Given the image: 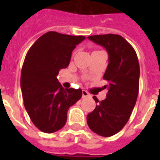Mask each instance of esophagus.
<instances>
[{"instance_id":"esophagus-1","label":"esophagus","mask_w":160,"mask_h":160,"mask_svg":"<svg viewBox=\"0 0 160 160\" xmlns=\"http://www.w3.org/2000/svg\"><path fill=\"white\" fill-rule=\"evenodd\" d=\"M90 94L86 91V90H83L82 91V98H87V97H90Z\"/></svg>"}]
</instances>
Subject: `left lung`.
Returning <instances> with one entry per match:
<instances>
[{
    "label": "left lung",
    "mask_w": 160,
    "mask_h": 160,
    "mask_svg": "<svg viewBox=\"0 0 160 160\" xmlns=\"http://www.w3.org/2000/svg\"><path fill=\"white\" fill-rule=\"evenodd\" d=\"M105 47L109 64L103 79L108 81L106 99L99 101L87 115V124L95 134L109 137L120 131L129 120L136 103L139 85V65L136 52L119 35L107 34L87 37Z\"/></svg>",
    "instance_id": "left-lung-1"
}]
</instances>
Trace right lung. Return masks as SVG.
I'll list each match as a JSON object with an SVG mask.
<instances>
[{
	"label": "right lung",
	"instance_id": "add662e5",
	"mask_svg": "<svg viewBox=\"0 0 160 160\" xmlns=\"http://www.w3.org/2000/svg\"><path fill=\"white\" fill-rule=\"evenodd\" d=\"M85 39L49 31L26 54L21 75L24 105L31 121L44 133L61 129L69 108L82 96L80 89H64L56 76L69 65L73 50Z\"/></svg>",
	"mask_w": 160,
	"mask_h": 160
}]
</instances>
